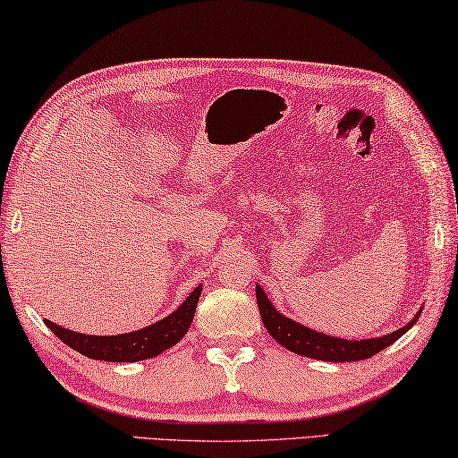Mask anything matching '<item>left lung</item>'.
<instances>
[{
	"label": "left lung",
	"mask_w": 458,
	"mask_h": 458,
	"mask_svg": "<svg viewBox=\"0 0 458 458\" xmlns=\"http://www.w3.org/2000/svg\"><path fill=\"white\" fill-rule=\"evenodd\" d=\"M255 295H258V306L263 326H266V330L271 334V338L282 344L284 348L293 352V354L324 360V362H356V360H366L378 354V352L388 348L390 344H394L400 338V335H404L411 330L420 316L419 311L406 326L388 335L358 342L319 334L316 330H310L306 326L293 322L290 318L282 316L274 308V303L267 300V295L261 290V285L255 287Z\"/></svg>",
	"instance_id": "8db88e82"
}]
</instances>
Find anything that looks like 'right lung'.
Returning a JSON list of instances; mask_svg holds the SVG:
<instances>
[{
    "label": "right lung",
    "instance_id": "right-lung-1",
    "mask_svg": "<svg viewBox=\"0 0 458 458\" xmlns=\"http://www.w3.org/2000/svg\"><path fill=\"white\" fill-rule=\"evenodd\" d=\"M199 295L200 285L192 290L189 298L171 316L131 334L88 335L55 326L50 319H44V322L64 344L88 358L104 360V362H140V360L163 354L165 350L181 342L182 335L189 332L192 316H195Z\"/></svg>",
    "mask_w": 458,
    "mask_h": 458
}]
</instances>
